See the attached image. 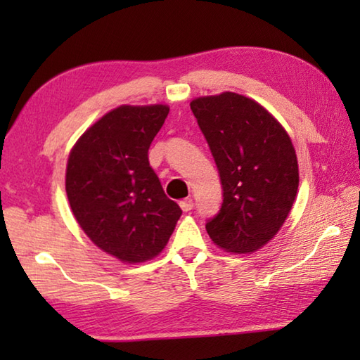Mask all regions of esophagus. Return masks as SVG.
Returning <instances> with one entry per match:
<instances>
[{
  "label": "esophagus",
  "instance_id": "34e87169",
  "mask_svg": "<svg viewBox=\"0 0 360 360\" xmlns=\"http://www.w3.org/2000/svg\"><path fill=\"white\" fill-rule=\"evenodd\" d=\"M179 206H181V210L182 211H191L192 208H193V200L192 198H186V200H182V202L179 203Z\"/></svg>",
  "mask_w": 360,
  "mask_h": 360
}]
</instances>
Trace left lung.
<instances>
[{"label":"left lung","mask_w":360,"mask_h":360,"mask_svg":"<svg viewBox=\"0 0 360 360\" xmlns=\"http://www.w3.org/2000/svg\"><path fill=\"white\" fill-rule=\"evenodd\" d=\"M191 109L222 184V206L206 231L225 251H257L281 229L297 195V155L288 131L257 101L233 92L200 96Z\"/></svg>","instance_id":"1"}]
</instances>
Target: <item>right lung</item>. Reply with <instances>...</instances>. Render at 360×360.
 Listing matches in <instances>:
<instances>
[{
	"label": "right lung",
	"instance_id": "obj_1",
	"mask_svg": "<svg viewBox=\"0 0 360 360\" xmlns=\"http://www.w3.org/2000/svg\"><path fill=\"white\" fill-rule=\"evenodd\" d=\"M168 112L167 105L115 108L85 130L68 157L66 195L77 224L127 264L160 254L182 214L148 157Z\"/></svg>",
	"mask_w": 360,
	"mask_h": 360
}]
</instances>
